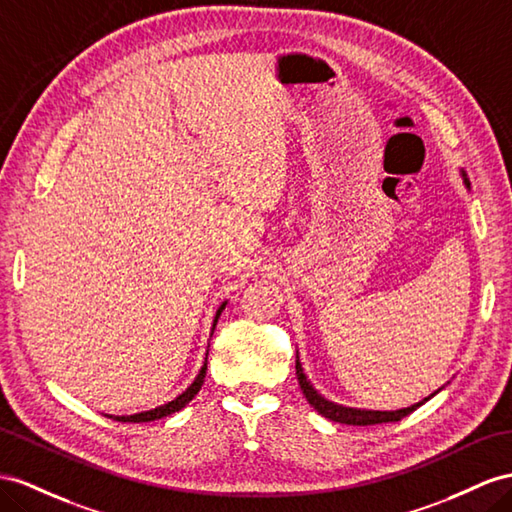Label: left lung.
Listing matches in <instances>:
<instances>
[{
    "instance_id": "1",
    "label": "left lung",
    "mask_w": 512,
    "mask_h": 512,
    "mask_svg": "<svg viewBox=\"0 0 512 512\" xmlns=\"http://www.w3.org/2000/svg\"><path fill=\"white\" fill-rule=\"evenodd\" d=\"M463 181H465V186L469 188V181H467L465 173H463ZM296 376H298V385H300V389H303L305 398H307V402L313 406V409H316L322 417L331 419V422H337V424H348V426H372V424L400 422L402 417H406L409 413H413V411L417 409V406H422L424 402H428V400L437 393V391H435V393H432V396L424 398L422 402L411 404V406H406V409H398V411L350 409V406H342V404H337V402L326 400L324 396H320V393H318L316 389H313V385L309 383V378H307V376H305V372H303V363L298 361V355H296Z\"/></svg>"
}]
</instances>
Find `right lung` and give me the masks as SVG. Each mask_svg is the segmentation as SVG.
Returning a JSON list of instances; mask_svg holds the SVG:
<instances>
[{"mask_svg":"<svg viewBox=\"0 0 512 512\" xmlns=\"http://www.w3.org/2000/svg\"><path fill=\"white\" fill-rule=\"evenodd\" d=\"M225 305H227V300H225V303H222V305L218 307V311H216V318H214V324H212V333H214V329H216V322H218V318H220L222 309H225ZM205 372H207V361L201 365V370H199V374H196L192 385H190L186 391H183V393H179V396H177L175 400H170L168 404L155 406V409H151V411H142V413H136V415H108V417L116 419V422L140 424V422H153V419H162V417H166V415H173V413L181 411L183 406H186V404L196 396V393H199V389H201V385H203V381H205Z\"/></svg>","mask_w":512,"mask_h":512,"instance_id":"add662e5","label":"right lung"}]
</instances>
